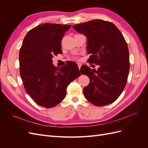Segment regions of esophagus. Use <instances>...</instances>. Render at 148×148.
Wrapping results in <instances>:
<instances>
[{
    "instance_id": "esophagus-1",
    "label": "esophagus",
    "mask_w": 148,
    "mask_h": 148,
    "mask_svg": "<svg viewBox=\"0 0 148 148\" xmlns=\"http://www.w3.org/2000/svg\"><path fill=\"white\" fill-rule=\"evenodd\" d=\"M77 64H78V67H79V69H80V68H81V66H82V64H80V63H78Z\"/></svg>"
}]
</instances>
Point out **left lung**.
<instances>
[{
	"label": "left lung",
	"instance_id": "obj_1",
	"mask_svg": "<svg viewBox=\"0 0 148 148\" xmlns=\"http://www.w3.org/2000/svg\"><path fill=\"white\" fill-rule=\"evenodd\" d=\"M73 28L87 38L88 62L99 65L97 70L84 65L80 71L90 82L83 89L85 98L96 106L109 105L117 99L127 84L130 70L127 44L114 24L92 20Z\"/></svg>",
	"mask_w": 148,
	"mask_h": 148
}]
</instances>
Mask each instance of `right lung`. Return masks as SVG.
<instances>
[{
	"label": "right lung",
	"instance_id": "right-lung-1",
	"mask_svg": "<svg viewBox=\"0 0 148 148\" xmlns=\"http://www.w3.org/2000/svg\"><path fill=\"white\" fill-rule=\"evenodd\" d=\"M71 25L44 23L26 34L19 53L20 73L25 90L42 107L56 106L66 96V88L81 75L78 65L70 61L58 69L53 56L62 53L61 41Z\"/></svg>",
	"mask_w": 148,
	"mask_h": 148
}]
</instances>
